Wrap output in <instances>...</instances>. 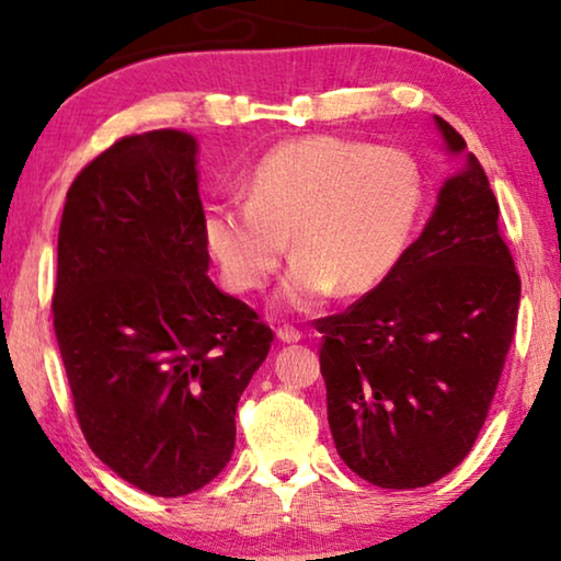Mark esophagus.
<instances>
[{
	"label": "esophagus",
	"instance_id": "esophagus-1",
	"mask_svg": "<svg viewBox=\"0 0 561 561\" xmlns=\"http://www.w3.org/2000/svg\"><path fill=\"white\" fill-rule=\"evenodd\" d=\"M275 334H278L280 342H288V344L290 342H298L304 336L296 327H278V332H275Z\"/></svg>",
	"mask_w": 561,
	"mask_h": 561
}]
</instances>
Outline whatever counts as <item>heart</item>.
<instances>
[{"label":"heart","instance_id":"1","mask_svg":"<svg viewBox=\"0 0 561 561\" xmlns=\"http://www.w3.org/2000/svg\"><path fill=\"white\" fill-rule=\"evenodd\" d=\"M426 206L424 173L398 148L309 135L267 150L248 198L204 206V244L234 290H257L290 248L280 298L311 311L336 288L367 294L390 278Z\"/></svg>","mask_w":561,"mask_h":561}]
</instances>
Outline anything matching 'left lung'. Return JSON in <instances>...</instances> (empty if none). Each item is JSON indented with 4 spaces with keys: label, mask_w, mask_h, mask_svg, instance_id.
<instances>
[{
    "label": "left lung",
    "mask_w": 561,
    "mask_h": 561,
    "mask_svg": "<svg viewBox=\"0 0 561 561\" xmlns=\"http://www.w3.org/2000/svg\"><path fill=\"white\" fill-rule=\"evenodd\" d=\"M434 125L465 168L444 181L393 275L317 321L336 451L352 472L390 490L432 485L470 455L520 301L488 175L449 122L434 114Z\"/></svg>",
    "instance_id": "left-lung-1"
}]
</instances>
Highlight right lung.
I'll return each mask as SVG.
<instances>
[{"mask_svg": "<svg viewBox=\"0 0 561 561\" xmlns=\"http://www.w3.org/2000/svg\"><path fill=\"white\" fill-rule=\"evenodd\" d=\"M196 137H122L76 175L58 229L53 327L89 447L158 497L204 488L234 451L271 327L221 294L202 234Z\"/></svg>", "mask_w": 561, "mask_h": 561, "instance_id": "obj_1", "label": "right lung"}]
</instances>
